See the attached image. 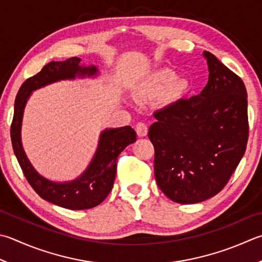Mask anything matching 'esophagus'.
Returning <instances> with one entry per match:
<instances>
[{"instance_id":"34e87169","label":"esophagus","mask_w":262,"mask_h":262,"mask_svg":"<svg viewBox=\"0 0 262 262\" xmlns=\"http://www.w3.org/2000/svg\"><path fill=\"white\" fill-rule=\"evenodd\" d=\"M136 133L140 137H144L147 134V126L144 122H138L136 125Z\"/></svg>"}]
</instances>
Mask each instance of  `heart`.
<instances>
[{
	"label": "heart",
	"mask_w": 262,
	"mask_h": 262,
	"mask_svg": "<svg viewBox=\"0 0 262 262\" xmlns=\"http://www.w3.org/2000/svg\"><path fill=\"white\" fill-rule=\"evenodd\" d=\"M188 90L186 79L177 78L171 69H159L146 75L135 87V93L141 99H155L162 94V103H176Z\"/></svg>",
	"instance_id": "1"
}]
</instances>
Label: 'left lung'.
I'll return each instance as SVG.
<instances>
[{
	"label": "left lung",
	"instance_id": "left-lung-1",
	"mask_svg": "<svg viewBox=\"0 0 262 262\" xmlns=\"http://www.w3.org/2000/svg\"><path fill=\"white\" fill-rule=\"evenodd\" d=\"M209 80L201 93L157 111L148 138L158 186L173 202L199 203L219 193L244 156L249 136L243 80L203 52Z\"/></svg>",
	"mask_w": 262,
	"mask_h": 262
}]
</instances>
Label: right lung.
Masks as SVG:
<instances>
[{
	"label": "right lung",
	"instance_id": "right-lung-1",
	"mask_svg": "<svg viewBox=\"0 0 262 262\" xmlns=\"http://www.w3.org/2000/svg\"><path fill=\"white\" fill-rule=\"evenodd\" d=\"M81 59L51 61L37 75L30 77L20 87L14 101L11 124V142L14 155L25 177L38 195L55 206L70 210H85L99 206L114 186L117 159L124 148L136 141L130 126L106 128L100 134L99 144L90 165L80 176L68 182H54L36 170L26 155L21 142V125L25 106L34 91L60 80L96 77L99 69L94 64L85 66Z\"/></svg>",
	"mask_w": 262,
	"mask_h": 262
}]
</instances>
